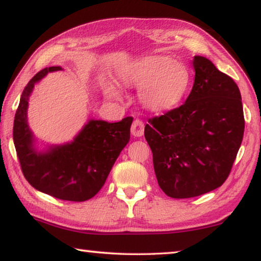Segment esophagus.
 Listing matches in <instances>:
<instances>
[{
	"instance_id": "1",
	"label": "esophagus",
	"mask_w": 261,
	"mask_h": 261,
	"mask_svg": "<svg viewBox=\"0 0 261 261\" xmlns=\"http://www.w3.org/2000/svg\"><path fill=\"white\" fill-rule=\"evenodd\" d=\"M131 135L135 137H141L144 135V122L135 120L131 124Z\"/></svg>"
}]
</instances>
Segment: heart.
Returning a JSON list of instances; mask_svg holds the SVG:
<instances>
[{"label":"heart","mask_w":261,"mask_h":261,"mask_svg":"<svg viewBox=\"0 0 261 261\" xmlns=\"http://www.w3.org/2000/svg\"><path fill=\"white\" fill-rule=\"evenodd\" d=\"M126 85L140 87L139 99L152 112H166L176 107L191 85V72L182 62L168 56H148L140 60L123 77ZM110 96H117L109 88Z\"/></svg>","instance_id":"1"}]
</instances>
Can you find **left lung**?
I'll return each instance as SVG.
<instances>
[{
    "mask_svg": "<svg viewBox=\"0 0 261 261\" xmlns=\"http://www.w3.org/2000/svg\"><path fill=\"white\" fill-rule=\"evenodd\" d=\"M187 101L148 120L145 138L159 187L175 199L220 188L230 174L244 135L240 90L210 60L194 56Z\"/></svg>",
    "mask_w": 261,
    "mask_h": 261,
    "instance_id": "left-lung-1",
    "label": "left lung"
}]
</instances>
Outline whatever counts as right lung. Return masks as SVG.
<instances>
[{
	"label": "right lung",
	"instance_id": "1",
	"mask_svg": "<svg viewBox=\"0 0 261 261\" xmlns=\"http://www.w3.org/2000/svg\"><path fill=\"white\" fill-rule=\"evenodd\" d=\"M62 70L49 67L39 71L25 86L14 122V143L21 171L34 189L69 201H85L98 193L116 159L130 139L134 118L108 123L92 120L72 143L38 153L26 122L29 96L34 84L48 72Z\"/></svg>",
	"mask_w": 261,
	"mask_h": 261
}]
</instances>
